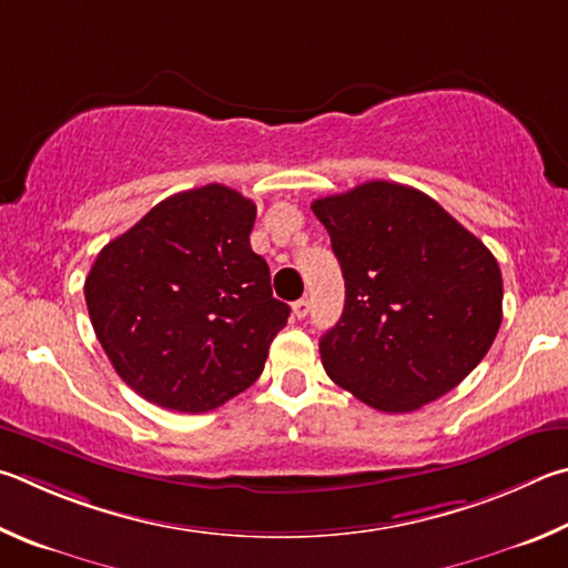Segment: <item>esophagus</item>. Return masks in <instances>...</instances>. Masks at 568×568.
I'll list each match as a JSON object with an SVG mask.
<instances>
[{"mask_svg": "<svg viewBox=\"0 0 568 568\" xmlns=\"http://www.w3.org/2000/svg\"><path fill=\"white\" fill-rule=\"evenodd\" d=\"M292 312H294L296 320H304V316L310 314V300H300V302H294V304H292Z\"/></svg>", "mask_w": 568, "mask_h": 568, "instance_id": "obj_1", "label": "esophagus"}]
</instances>
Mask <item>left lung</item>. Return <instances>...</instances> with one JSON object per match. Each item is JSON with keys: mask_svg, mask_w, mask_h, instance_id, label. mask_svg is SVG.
<instances>
[{"mask_svg": "<svg viewBox=\"0 0 568 568\" xmlns=\"http://www.w3.org/2000/svg\"><path fill=\"white\" fill-rule=\"evenodd\" d=\"M346 300L322 336L326 374L386 414L462 384L501 326V268L444 206L414 186L366 182L316 199Z\"/></svg>", "mask_w": 568, "mask_h": 568, "instance_id": "8db88e82", "label": "left lung"}]
</instances>
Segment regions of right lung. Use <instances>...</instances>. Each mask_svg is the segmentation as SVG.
<instances>
[{"label":"right lung","instance_id":"right-lung-1","mask_svg":"<svg viewBox=\"0 0 568 568\" xmlns=\"http://www.w3.org/2000/svg\"><path fill=\"white\" fill-rule=\"evenodd\" d=\"M252 199L206 184L159 202L99 252L84 282L94 334L126 386L182 414L212 412L264 369L290 306L248 234Z\"/></svg>","mask_w":568,"mask_h":568}]
</instances>
